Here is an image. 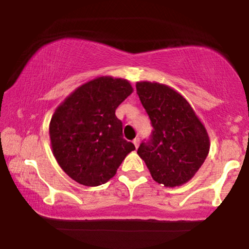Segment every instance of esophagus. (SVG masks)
I'll use <instances>...</instances> for the list:
<instances>
[{"mask_svg":"<svg viewBox=\"0 0 249 249\" xmlns=\"http://www.w3.org/2000/svg\"><path fill=\"white\" fill-rule=\"evenodd\" d=\"M133 143H134L135 148H139V144H140V139H139V138H135L134 140H133Z\"/></svg>","mask_w":249,"mask_h":249,"instance_id":"esophagus-1","label":"esophagus"}]
</instances>
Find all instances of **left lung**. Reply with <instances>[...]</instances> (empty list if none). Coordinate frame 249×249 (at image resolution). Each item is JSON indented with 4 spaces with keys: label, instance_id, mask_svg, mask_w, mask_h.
<instances>
[{
    "label": "left lung",
    "instance_id": "obj_1",
    "mask_svg": "<svg viewBox=\"0 0 249 249\" xmlns=\"http://www.w3.org/2000/svg\"><path fill=\"white\" fill-rule=\"evenodd\" d=\"M136 93L153 127L138 155L157 183L166 187L187 183L209 155L204 125L188 101L170 87L142 81L136 83Z\"/></svg>",
    "mask_w": 249,
    "mask_h": 249
}]
</instances>
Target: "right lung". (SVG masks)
<instances>
[{
  "instance_id": "1",
  "label": "right lung",
  "mask_w": 249,
  "mask_h": 249,
  "mask_svg": "<svg viewBox=\"0 0 249 249\" xmlns=\"http://www.w3.org/2000/svg\"><path fill=\"white\" fill-rule=\"evenodd\" d=\"M132 92L127 80L100 76L79 87L56 108L50 124L52 150L76 183H107L135 150L123 138V123L115 115Z\"/></svg>"
}]
</instances>
